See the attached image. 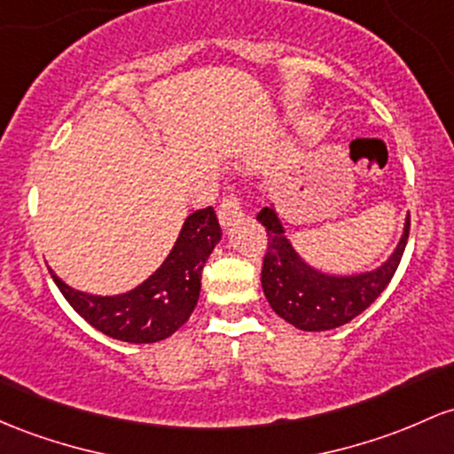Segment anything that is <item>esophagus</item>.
<instances>
[{
    "instance_id": "esophagus-1",
    "label": "esophagus",
    "mask_w": 454,
    "mask_h": 454,
    "mask_svg": "<svg viewBox=\"0 0 454 454\" xmlns=\"http://www.w3.org/2000/svg\"><path fill=\"white\" fill-rule=\"evenodd\" d=\"M217 217H219V223H222L223 228L232 226V223L239 222V219L243 217L241 202H239V196H237V193H228V196L223 198L222 202H219Z\"/></svg>"
}]
</instances>
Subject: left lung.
Listing matches in <instances>:
<instances>
[{
	"label": "left lung",
	"instance_id": "1",
	"mask_svg": "<svg viewBox=\"0 0 454 454\" xmlns=\"http://www.w3.org/2000/svg\"><path fill=\"white\" fill-rule=\"evenodd\" d=\"M267 231V254L262 261V291L278 317L303 332H325L340 327L366 310L395 276L407 237L410 215L395 252L372 271L333 276L318 271L295 252L288 241L276 207H265L256 215Z\"/></svg>",
	"mask_w": 454,
	"mask_h": 454
}]
</instances>
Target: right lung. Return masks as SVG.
<instances>
[{"label": "right lung", "mask_w": 454, "mask_h": 454, "mask_svg": "<svg viewBox=\"0 0 454 454\" xmlns=\"http://www.w3.org/2000/svg\"><path fill=\"white\" fill-rule=\"evenodd\" d=\"M222 239L213 207L192 213L161 267L121 295H90L59 280L53 282L79 317L94 330L122 342H159L187 323L200 297L202 269Z\"/></svg>", "instance_id": "obj_1"}]
</instances>
